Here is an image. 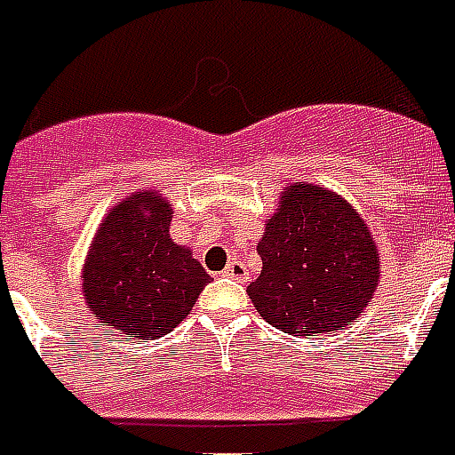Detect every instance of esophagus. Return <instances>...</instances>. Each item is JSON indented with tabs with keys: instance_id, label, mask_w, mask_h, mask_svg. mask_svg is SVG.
Listing matches in <instances>:
<instances>
[{
	"instance_id": "esophagus-1",
	"label": "esophagus",
	"mask_w": 455,
	"mask_h": 455,
	"mask_svg": "<svg viewBox=\"0 0 455 455\" xmlns=\"http://www.w3.org/2000/svg\"><path fill=\"white\" fill-rule=\"evenodd\" d=\"M224 276L228 279H235V282H248L251 276H248V267L243 265V262H228L227 269H224Z\"/></svg>"
}]
</instances>
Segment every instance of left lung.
Wrapping results in <instances>:
<instances>
[{
    "label": "left lung",
    "instance_id": "obj_1",
    "mask_svg": "<svg viewBox=\"0 0 455 455\" xmlns=\"http://www.w3.org/2000/svg\"><path fill=\"white\" fill-rule=\"evenodd\" d=\"M262 272L248 286L262 320L293 336L346 327L372 300L379 251L348 200L315 183H289L267 220Z\"/></svg>",
    "mask_w": 455,
    "mask_h": 455
}]
</instances>
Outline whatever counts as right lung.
<instances>
[{"label": "right lung", "mask_w": 455, "mask_h": 455, "mask_svg": "<svg viewBox=\"0 0 455 455\" xmlns=\"http://www.w3.org/2000/svg\"><path fill=\"white\" fill-rule=\"evenodd\" d=\"M162 190H135L114 204L90 243L81 286L97 322L135 339H157L193 310L210 274L173 241Z\"/></svg>", "instance_id": "1"}]
</instances>
